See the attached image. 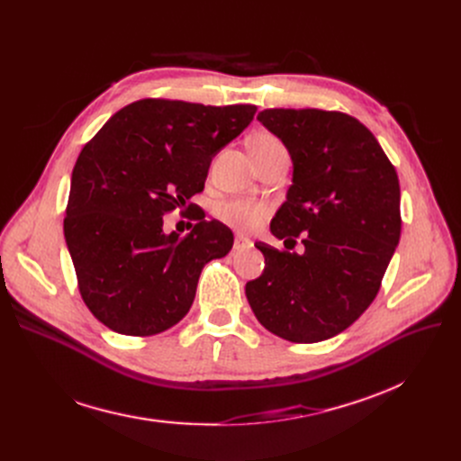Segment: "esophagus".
Listing matches in <instances>:
<instances>
[{
    "label": "esophagus",
    "instance_id": "1",
    "mask_svg": "<svg viewBox=\"0 0 461 461\" xmlns=\"http://www.w3.org/2000/svg\"><path fill=\"white\" fill-rule=\"evenodd\" d=\"M249 249H252V240L243 235H237L233 240V250L240 252V250H249Z\"/></svg>",
    "mask_w": 461,
    "mask_h": 461
}]
</instances>
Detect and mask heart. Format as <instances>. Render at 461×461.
Returning <instances> with one entry per match:
<instances>
[{"mask_svg": "<svg viewBox=\"0 0 461 461\" xmlns=\"http://www.w3.org/2000/svg\"><path fill=\"white\" fill-rule=\"evenodd\" d=\"M282 145L278 138H275L269 132H259L252 138L250 148H278ZM271 212V207L263 202L254 200H231L222 205H218L216 216L221 218L222 222L230 224L231 228L250 231L259 228Z\"/></svg>", "mask_w": 461, "mask_h": 461, "instance_id": "obj_1", "label": "heart"}]
</instances>
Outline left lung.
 I'll list each match as a JSON object with an SVG mask.
<instances>
[{"instance_id":"8db88e82","label":"left lung","mask_w":461,"mask_h":461,"mask_svg":"<svg viewBox=\"0 0 461 461\" xmlns=\"http://www.w3.org/2000/svg\"><path fill=\"white\" fill-rule=\"evenodd\" d=\"M258 121L282 140L294 162L271 233L304 252L256 243L265 258L247 282L258 321L297 344L329 340L375 299L398 247L400 183L375 136L342 112L271 108Z\"/></svg>"}]
</instances>
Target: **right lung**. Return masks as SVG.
I'll list each match as a JSON object with an SVG mask.
<instances>
[{
	"mask_svg": "<svg viewBox=\"0 0 461 461\" xmlns=\"http://www.w3.org/2000/svg\"><path fill=\"white\" fill-rule=\"evenodd\" d=\"M256 106L143 99L113 113L86 143L63 222L80 295L93 316L127 336L179 323L205 263L224 258L221 222L164 233L162 216L202 192L212 157L243 132Z\"/></svg>",
	"mask_w": 461,
	"mask_h": 461,
	"instance_id": "add662e5",
	"label": "right lung"
}]
</instances>
